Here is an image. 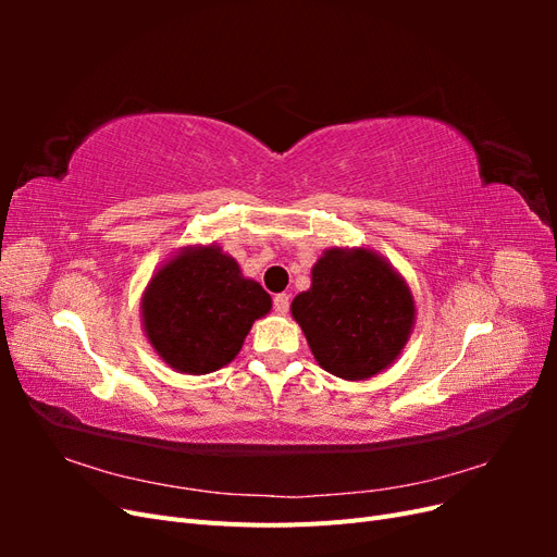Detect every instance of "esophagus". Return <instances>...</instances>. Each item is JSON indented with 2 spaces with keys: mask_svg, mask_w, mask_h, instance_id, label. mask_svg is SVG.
<instances>
[{
  "mask_svg": "<svg viewBox=\"0 0 557 557\" xmlns=\"http://www.w3.org/2000/svg\"><path fill=\"white\" fill-rule=\"evenodd\" d=\"M288 309H290V297L285 295V293L276 295V297H274V311H276L278 315H285V313H288Z\"/></svg>",
  "mask_w": 557,
  "mask_h": 557,
  "instance_id": "1",
  "label": "esophagus"
}]
</instances>
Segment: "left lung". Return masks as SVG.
Wrapping results in <instances>:
<instances>
[{
	"label": "left lung",
	"mask_w": 557,
	"mask_h": 557,
	"mask_svg": "<svg viewBox=\"0 0 557 557\" xmlns=\"http://www.w3.org/2000/svg\"><path fill=\"white\" fill-rule=\"evenodd\" d=\"M290 313L315 362L344 381H367L391 369L416 325V299L397 269L364 246L323 250L311 288Z\"/></svg>",
	"instance_id": "left-lung-1"
}]
</instances>
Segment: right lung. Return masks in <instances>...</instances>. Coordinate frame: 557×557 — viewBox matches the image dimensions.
<instances>
[{
    "label": "right lung",
    "mask_w": 557,
    "mask_h": 557,
    "mask_svg": "<svg viewBox=\"0 0 557 557\" xmlns=\"http://www.w3.org/2000/svg\"><path fill=\"white\" fill-rule=\"evenodd\" d=\"M139 307L158 358L178 374L201 376L239 356L252 323L272 311V297L221 246L195 244L156 269Z\"/></svg>",
    "instance_id": "obj_1"
}]
</instances>
